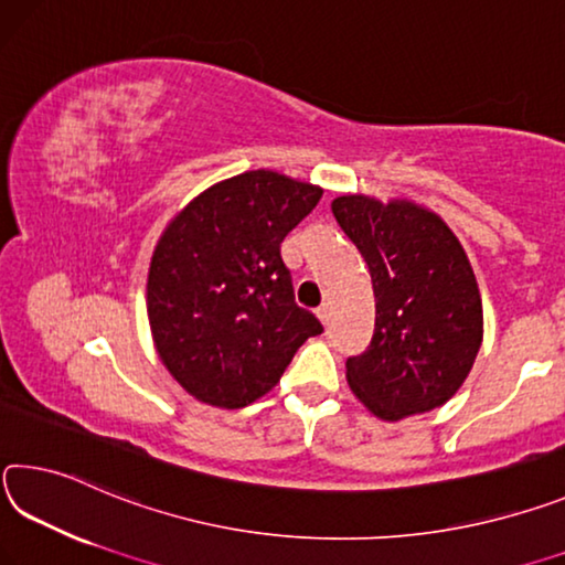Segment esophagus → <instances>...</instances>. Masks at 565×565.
Listing matches in <instances>:
<instances>
[{
  "instance_id": "esophagus-1",
  "label": "esophagus",
  "mask_w": 565,
  "mask_h": 565,
  "mask_svg": "<svg viewBox=\"0 0 565 565\" xmlns=\"http://www.w3.org/2000/svg\"><path fill=\"white\" fill-rule=\"evenodd\" d=\"M316 316L320 318V322H322V326H328V320H330V308H328V305H326V302H322V305H320V308L316 310Z\"/></svg>"
}]
</instances>
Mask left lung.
I'll use <instances>...</instances> for the list:
<instances>
[{"label":"left lung","instance_id":"8db88e82","mask_svg":"<svg viewBox=\"0 0 565 565\" xmlns=\"http://www.w3.org/2000/svg\"><path fill=\"white\" fill-rule=\"evenodd\" d=\"M332 215L365 257L375 330L348 358L350 391L381 420L440 408L466 383L483 343V302L463 245L413 200H332Z\"/></svg>","mask_w":565,"mask_h":565}]
</instances>
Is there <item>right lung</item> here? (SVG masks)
<instances>
[{
	"label": "right lung",
	"instance_id": "add662e5",
	"mask_svg": "<svg viewBox=\"0 0 565 565\" xmlns=\"http://www.w3.org/2000/svg\"><path fill=\"white\" fill-rule=\"evenodd\" d=\"M322 188L249 170L192 198L157 239L147 318L162 365L215 408H245L280 383L320 320L295 302L285 235Z\"/></svg>",
	"mask_w": 565,
	"mask_h": 565
}]
</instances>
